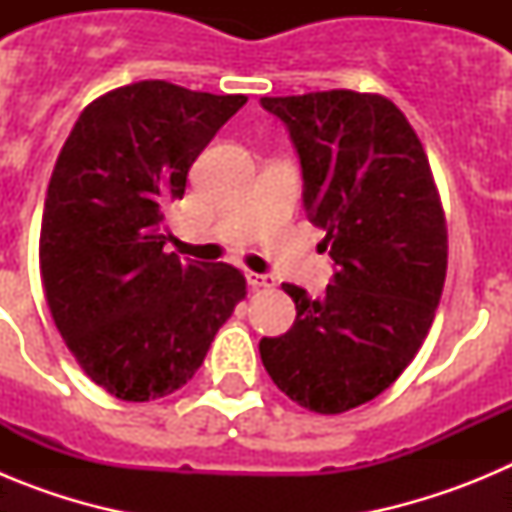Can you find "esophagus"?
<instances>
[{
  "label": "esophagus",
  "instance_id": "esophagus-1",
  "mask_svg": "<svg viewBox=\"0 0 512 512\" xmlns=\"http://www.w3.org/2000/svg\"><path fill=\"white\" fill-rule=\"evenodd\" d=\"M246 279H248V284H251L253 289H274V287H277V279L269 277V274H256V271H248Z\"/></svg>",
  "mask_w": 512,
  "mask_h": 512
}]
</instances>
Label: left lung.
Returning <instances> with one entry per match:
<instances>
[{
    "instance_id": "obj_1",
    "label": "left lung",
    "mask_w": 512,
    "mask_h": 512,
    "mask_svg": "<svg viewBox=\"0 0 512 512\" xmlns=\"http://www.w3.org/2000/svg\"><path fill=\"white\" fill-rule=\"evenodd\" d=\"M300 153L305 210L325 230L336 277L323 300L282 284L295 325L261 338L279 390L320 415L382 395L431 330L449 233L423 143L382 94L351 89L261 97Z\"/></svg>"
}]
</instances>
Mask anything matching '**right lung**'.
I'll return each mask as SVG.
<instances>
[{
  "mask_svg": "<svg viewBox=\"0 0 512 512\" xmlns=\"http://www.w3.org/2000/svg\"><path fill=\"white\" fill-rule=\"evenodd\" d=\"M246 94L138 81L84 107L45 194L40 279L63 343L117 400L184 387L246 297L230 264L164 253V210Z\"/></svg>",
  "mask_w": 512,
  "mask_h": 512,
  "instance_id": "right-lung-1",
  "label": "right lung"
}]
</instances>
